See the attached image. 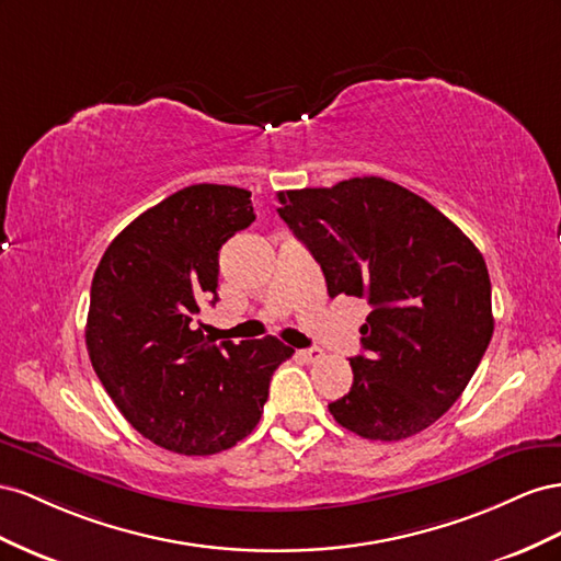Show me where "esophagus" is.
Listing matches in <instances>:
<instances>
[{"label":"esophagus","instance_id":"34e87169","mask_svg":"<svg viewBox=\"0 0 561 561\" xmlns=\"http://www.w3.org/2000/svg\"><path fill=\"white\" fill-rule=\"evenodd\" d=\"M298 357H300L302 362H308V364H312V362H317L319 357H322V350H319V347H308V350H298Z\"/></svg>","mask_w":561,"mask_h":561}]
</instances>
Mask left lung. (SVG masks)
<instances>
[{
  "instance_id": "1",
  "label": "left lung",
  "mask_w": 561,
  "mask_h": 561,
  "mask_svg": "<svg viewBox=\"0 0 561 561\" xmlns=\"http://www.w3.org/2000/svg\"><path fill=\"white\" fill-rule=\"evenodd\" d=\"M277 197L329 296L371 306L352 388L329 404L335 423L378 442L419 435L468 388L493 335L482 253L430 202L378 175Z\"/></svg>"
}]
</instances>
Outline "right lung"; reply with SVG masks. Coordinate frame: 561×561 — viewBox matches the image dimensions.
Listing matches in <instances>:
<instances>
[{
  "instance_id": "right-lung-1",
  "label": "right lung",
  "mask_w": 561,
  "mask_h": 561,
  "mask_svg": "<svg viewBox=\"0 0 561 561\" xmlns=\"http://www.w3.org/2000/svg\"><path fill=\"white\" fill-rule=\"evenodd\" d=\"M255 220L251 192L190 185L126 226L95 267L87 350L95 376L142 437L211 456L259 425L270 378L294 355L261 341L216 345L192 327L218 300V251Z\"/></svg>"
}]
</instances>
